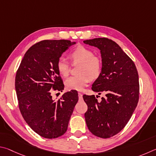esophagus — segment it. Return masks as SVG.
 Segmentation results:
<instances>
[{
    "mask_svg": "<svg viewBox=\"0 0 156 156\" xmlns=\"http://www.w3.org/2000/svg\"><path fill=\"white\" fill-rule=\"evenodd\" d=\"M78 97H79V99L81 100L83 99V94L81 93H78Z\"/></svg>",
    "mask_w": 156,
    "mask_h": 156,
    "instance_id": "esophagus-1",
    "label": "esophagus"
}]
</instances>
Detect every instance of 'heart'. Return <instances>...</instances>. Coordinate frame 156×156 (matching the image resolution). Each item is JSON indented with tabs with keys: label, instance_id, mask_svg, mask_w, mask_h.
<instances>
[{
	"label": "heart",
	"instance_id": "b5f03b06",
	"mask_svg": "<svg viewBox=\"0 0 156 156\" xmlns=\"http://www.w3.org/2000/svg\"><path fill=\"white\" fill-rule=\"evenodd\" d=\"M70 59L74 64H80L78 69L80 75L72 76L65 81V86L68 90L81 91L89 83L90 80H96L102 71L101 57L94 55L90 48L80 45L70 54ZM57 69L60 75L66 77L70 73V64L63 57L57 62Z\"/></svg>",
	"mask_w": 156,
	"mask_h": 156
}]
</instances>
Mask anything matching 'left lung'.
I'll return each instance as SVG.
<instances>
[{"label":"left lung","mask_w":156,"mask_h":156,"mask_svg":"<svg viewBox=\"0 0 156 156\" xmlns=\"http://www.w3.org/2000/svg\"><path fill=\"white\" fill-rule=\"evenodd\" d=\"M83 42L101 51L102 71L92 90L99 94L105 93L100 102L94 95L83 96L88 105L86 125L94 136L110 138L123 129L137 106L140 89L138 71L130 57L112 40L99 37Z\"/></svg>","instance_id":"left-lung-1"}]
</instances>
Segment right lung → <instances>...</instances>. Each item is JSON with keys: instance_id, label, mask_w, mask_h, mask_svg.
Instances as JSON below:
<instances>
[{"instance_id": "add662e5", "label": "right lung", "mask_w": 156, "mask_h": 156, "mask_svg": "<svg viewBox=\"0 0 156 156\" xmlns=\"http://www.w3.org/2000/svg\"><path fill=\"white\" fill-rule=\"evenodd\" d=\"M75 44L66 40L40 41L26 52L16 73L15 88L22 116L43 138L64 134L78 101L76 90L66 92L56 101L51 96L53 90L62 92L64 88L57 62Z\"/></svg>"}]
</instances>
